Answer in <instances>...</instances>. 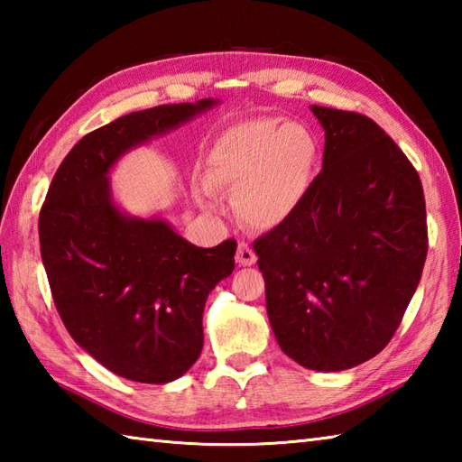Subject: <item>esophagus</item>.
<instances>
[{"label":"esophagus","mask_w":462,"mask_h":462,"mask_svg":"<svg viewBox=\"0 0 462 462\" xmlns=\"http://www.w3.org/2000/svg\"><path fill=\"white\" fill-rule=\"evenodd\" d=\"M258 256L256 252H254L248 244H240L238 246V252H236V262L240 263V266H252V263H256Z\"/></svg>","instance_id":"obj_1"}]
</instances>
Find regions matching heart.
<instances>
[{
    "mask_svg": "<svg viewBox=\"0 0 462 462\" xmlns=\"http://www.w3.org/2000/svg\"><path fill=\"white\" fill-rule=\"evenodd\" d=\"M318 144L308 126L260 116L232 125L206 152L199 199L212 208L216 190L234 189L232 202L242 220L273 228L290 218L306 196Z\"/></svg>",
    "mask_w": 462,
    "mask_h": 462,
    "instance_id": "obj_1",
    "label": "heart"
}]
</instances>
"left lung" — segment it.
Segmentation results:
<instances>
[{
    "label": "left lung",
    "mask_w": 462,
    "mask_h": 462,
    "mask_svg": "<svg viewBox=\"0 0 462 462\" xmlns=\"http://www.w3.org/2000/svg\"><path fill=\"white\" fill-rule=\"evenodd\" d=\"M311 111L326 131L323 169L254 252L282 351L306 369L341 371L385 349L405 316L429 248L425 194L375 121Z\"/></svg>",
    "instance_id": "obj_1"
}]
</instances>
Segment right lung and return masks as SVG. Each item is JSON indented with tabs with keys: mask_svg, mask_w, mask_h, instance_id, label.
<instances>
[{
	"mask_svg": "<svg viewBox=\"0 0 462 462\" xmlns=\"http://www.w3.org/2000/svg\"><path fill=\"white\" fill-rule=\"evenodd\" d=\"M218 101L125 115L77 143L39 212V246L55 308L79 346L119 377L169 383L202 351V311L234 270L236 240L199 248L161 218H133L111 199V166Z\"/></svg>",
	"mask_w": 462,
	"mask_h": 462,
	"instance_id": "1",
	"label": "right lung"
}]
</instances>
